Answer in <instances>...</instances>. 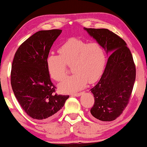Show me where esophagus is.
Wrapping results in <instances>:
<instances>
[{
    "mask_svg": "<svg viewBox=\"0 0 147 147\" xmlns=\"http://www.w3.org/2000/svg\"><path fill=\"white\" fill-rule=\"evenodd\" d=\"M83 93H84V92H78V93H74V94H72L71 95H72V96H81V95Z\"/></svg>",
    "mask_w": 147,
    "mask_h": 147,
    "instance_id": "esophagus-1",
    "label": "esophagus"
}]
</instances>
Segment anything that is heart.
Returning a JSON list of instances; mask_svg holds the SVG:
<instances>
[{"label":"heart","instance_id":"b5f03b06","mask_svg":"<svg viewBox=\"0 0 147 147\" xmlns=\"http://www.w3.org/2000/svg\"><path fill=\"white\" fill-rule=\"evenodd\" d=\"M59 55L50 54L46 60L49 75L56 81L65 77L67 65H72L73 76L65 78L59 85L63 93L81 90L88 82H96L103 72L106 61L104 49L96 42H88L71 38L58 49Z\"/></svg>","mask_w":147,"mask_h":147}]
</instances>
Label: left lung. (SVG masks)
I'll return each mask as SVG.
<instances>
[{
  "instance_id": "8db88e82",
  "label": "left lung",
  "mask_w": 147,
  "mask_h": 147,
  "mask_svg": "<svg viewBox=\"0 0 147 147\" xmlns=\"http://www.w3.org/2000/svg\"><path fill=\"white\" fill-rule=\"evenodd\" d=\"M102 46L111 52L105 71L97 84L90 89L94 97L92 117L103 121L115 120L129 102L136 79V67L130 51L122 38L107 29L86 28Z\"/></svg>"
}]
</instances>
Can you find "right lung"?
<instances>
[{
  "label": "right lung",
  "instance_id": "obj_1",
  "mask_svg": "<svg viewBox=\"0 0 147 147\" xmlns=\"http://www.w3.org/2000/svg\"><path fill=\"white\" fill-rule=\"evenodd\" d=\"M61 32H37L24 42L15 54L11 86L24 111L33 119H51L69 96L55 93L56 87L51 80L46 63L51 47Z\"/></svg>",
  "mask_w": 147,
  "mask_h": 147
}]
</instances>
